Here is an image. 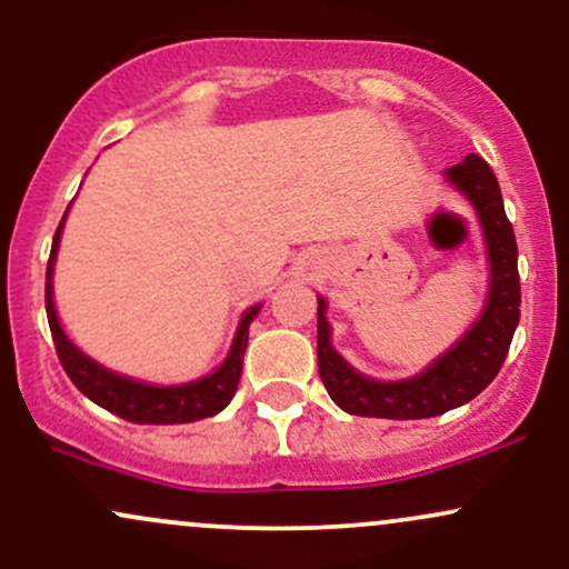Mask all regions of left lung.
<instances>
[{"mask_svg": "<svg viewBox=\"0 0 569 569\" xmlns=\"http://www.w3.org/2000/svg\"><path fill=\"white\" fill-rule=\"evenodd\" d=\"M448 180L475 203L490 257V293L482 318L435 366L406 381H373L341 360L328 341L326 299L318 297V373L341 410L368 419H432L477 397L501 371L519 323L517 238L488 161L467 156Z\"/></svg>", "mask_w": 569, "mask_h": 569, "instance_id": "left-lung-1", "label": "left lung"}]
</instances>
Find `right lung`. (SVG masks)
<instances>
[{"label": "right lung", "instance_id": "right-lung-1", "mask_svg": "<svg viewBox=\"0 0 569 569\" xmlns=\"http://www.w3.org/2000/svg\"><path fill=\"white\" fill-rule=\"evenodd\" d=\"M63 219H60L58 230H54L50 262H47L44 307H47V320H50L54 352H58L60 366L66 368L68 379L77 385L81 395H87L89 400L98 402L100 408L111 410V413L121 416V419L132 423H190V421L209 419V416H217L219 410L232 400V395H236L238 389V381H241L243 352H246V341H249V326L251 320H254V315L259 312V307H251V310L243 315L228 360H224L214 373L207 376V379L190 381V385H182V387H150V385H140V381L127 379V376L106 371V368L98 366L94 360H89L87 355H81L77 347L68 341L63 328L58 323V315H54L52 264H54V251H58V243H60V230H63Z\"/></svg>", "mask_w": 569, "mask_h": 569}]
</instances>
